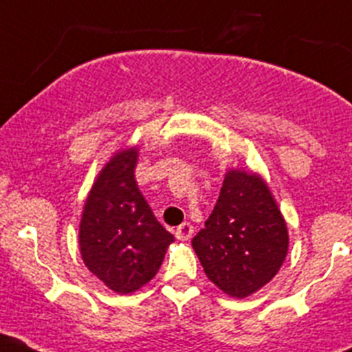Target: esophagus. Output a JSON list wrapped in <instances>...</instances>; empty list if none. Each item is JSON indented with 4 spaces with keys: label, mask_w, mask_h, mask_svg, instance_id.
I'll list each match as a JSON object with an SVG mask.
<instances>
[{
    "label": "esophagus",
    "mask_w": 352,
    "mask_h": 352,
    "mask_svg": "<svg viewBox=\"0 0 352 352\" xmlns=\"http://www.w3.org/2000/svg\"><path fill=\"white\" fill-rule=\"evenodd\" d=\"M192 233H195V228H192V224H189V223H182L175 230V236L179 240H182V242H186V240L191 239Z\"/></svg>",
    "instance_id": "1"
}]
</instances>
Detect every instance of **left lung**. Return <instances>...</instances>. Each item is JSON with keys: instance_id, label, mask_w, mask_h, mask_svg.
I'll list each match as a JSON object with an SVG mask.
<instances>
[{"instance_id": "8db88e82", "label": "left lung", "mask_w": 352, "mask_h": 352, "mask_svg": "<svg viewBox=\"0 0 352 352\" xmlns=\"http://www.w3.org/2000/svg\"><path fill=\"white\" fill-rule=\"evenodd\" d=\"M191 243L212 283L233 298H245L283 267L289 236L265 180L230 170L210 217Z\"/></svg>"}]
</instances>
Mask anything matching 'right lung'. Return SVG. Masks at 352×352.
<instances>
[{"mask_svg":"<svg viewBox=\"0 0 352 352\" xmlns=\"http://www.w3.org/2000/svg\"><path fill=\"white\" fill-rule=\"evenodd\" d=\"M137 156V147L126 148L105 164L85 199L78 230L85 267L121 294L147 284L173 242L138 189Z\"/></svg>","mask_w":352,"mask_h":352,"instance_id":"1","label":"right lung"}]
</instances>
